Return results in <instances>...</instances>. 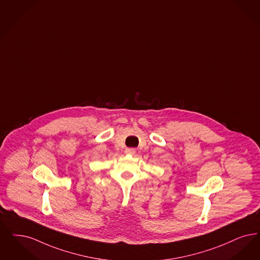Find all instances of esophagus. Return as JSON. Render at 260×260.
Returning <instances> with one entry per match:
<instances>
[{
    "label": "esophagus",
    "mask_w": 260,
    "mask_h": 260,
    "mask_svg": "<svg viewBox=\"0 0 260 260\" xmlns=\"http://www.w3.org/2000/svg\"><path fill=\"white\" fill-rule=\"evenodd\" d=\"M125 154H128V155H134L135 153V149L134 148H126L125 149Z\"/></svg>",
    "instance_id": "esophagus-1"
}]
</instances>
